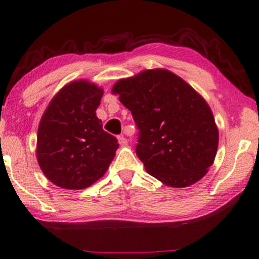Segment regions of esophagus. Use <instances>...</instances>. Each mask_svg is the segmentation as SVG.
Listing matches in <instances>:
<instances>
[{
	"label": "esophagus",
	"instance_id": "obj_1",
	"mask_svg": "<svg viewBox=\"0 0 259 259\" xmlns=\"http://www.w3.org/2000/svg\"><path fill=\"white\" fill-rule=\"evenodd\" d=\"M118 142H119L121 147H125L127 146V143H128V141H127V139L124 137V135H119V137H118Z\"/></svg>",
	"mask_w": 259,
	"mask_h": 259
}]
</instances>
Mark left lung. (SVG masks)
Segmentation results:
<instances>
[{
  "mask_svg": "<svg viewBox=\"0 0 259 259\" xmlns=\"http://www.w3.org/2000/svg\"><path fill=\"white\" fill-rule=\"evenodd\" d=\"M112 94L139 128L137 155L149 174L171 188L197 183L214 164L219 128L206 100L174 72L147 69L117 80Z\"/></svg>",
  "mask_w": 259,
  "mask_h": 259,
  "instance_id": "1",
  "label": "left lung"
}]
</instances>
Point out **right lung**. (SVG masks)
<instances>
[{"label":"right lung","instance_id":"1","mask_svg":"<svg viewBox=\"0 0 259 259\" xmlns=\"http://www.w3.org/2000/svg\"><path fill=\"white\" fill-rule=\"evenodd\" d=\"M103 89L86 79L66 84L40 118L36 158L57 187L86 189L101 179L119 147L102 128L97 110Z\"/></svg>","mask_w":259,"mask_h":259}]
</instances>
